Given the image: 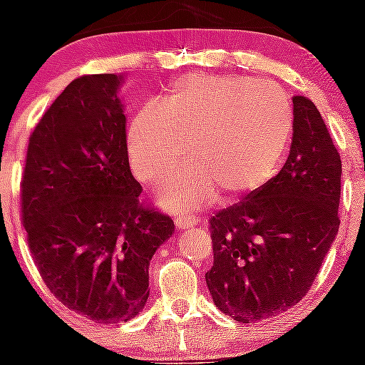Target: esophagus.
Returning a JSON list of instances; mask_svg holds the SVG:
<instances>
[{"instance_id": "esophagus-1", "label": "esophagus", "mask_w": 365, "mask_h": 365, "mask_svg": "<svg viewBox=\"0 0 365 365\" xmlns=\"http://www.w3.org/2000/svg\"><path fill=\"white\" fill-rule=\"evenodd\" d=\"M176 228L178 230H189L194 226V221H190L189 217H185V215H180V217H176Z\"/></svg>"}]
</instances>
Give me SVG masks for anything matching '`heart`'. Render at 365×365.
Masks as SVG:
<instances>
[{"mask_svg": "<svg viewBox=\"0 0 365 365\" xmlns=\"http://www.w3.org/2000/svg\"><path fill=\"white\" fill-rule=\"evenodd\" d=\"M294 133V110L284 91L250 76L192 73L173 81L160 103L140 108L128 126V157L140 183L169 180L160 203L192 212L217 192L239 197L260 189L280 168Z\"/></svg>", "mask_w": 365, "mask_h": 365, "instance_id": "1", "label": "heart"}]
</instances>
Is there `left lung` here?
Returning a JSON list of instances; mask_svg holds the SVG:
<instances>
[{
    "label": "left lung",
    "instance_id": "obj_1",
    "mask_svg": "<svg viewBox=\"0 0 365 365\" xmlns=\"http://www.w3.org/2000/svg\"><path fill=\"white\" fill-rule=\"evenodd\" d=\"M287 162L246 201L210 217L215 307L240 323L278 316L312 287L339 232L341 155L316 105L292 98Z\"/></svg>",
    "mask_w": 365,
    "mask_h": 365
}]
</instances>
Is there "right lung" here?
I'll use <instances>...</instances> for the list:
<instances>
[{"label": "right lung", "mask_w": 365, "mask_h": 365, "mask_svg": "<svg viewBox=\"0 0 365 365\" xmlns=\"http://www.w3.org/2000/svg\"><path fill=\"white\" fill-rule=\"evenodd\" d=\"M119 85L118 74L71 81L31 132L21 180L42 280L67 309L105 324L144 309L150 260L175 232L169 215L140 200Z\"/></svg>", "instance_id": "add662e5"}]
</instances>
